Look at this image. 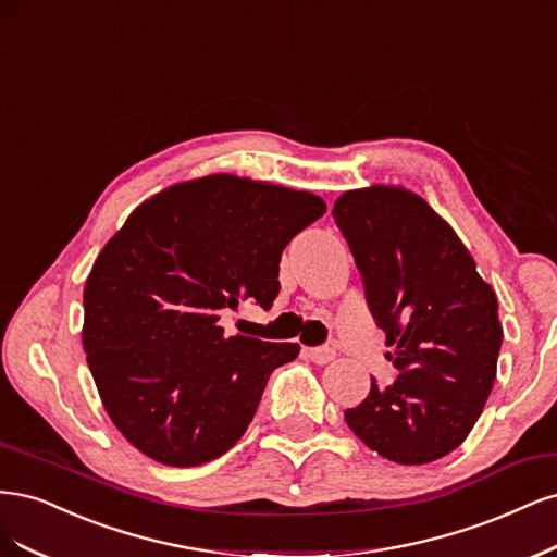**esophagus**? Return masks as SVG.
<instances>
[{"mask_svg":"<svg viewBox=\"0 0 557 557\" xmlns=\"http://www.w3.org/2000/svg\"><path fill=\"white\" fill-rule=\"evenodd\" d=\"M305 356H308L310 361L317 366H326L335 358V351L329 347H310V349H305Z\"/></svg>","mask_w":557,"mask_h":557,"instance_id":"34e87169","label":"esophagus"}]
</instances>
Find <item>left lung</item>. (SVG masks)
Listing matches in <instances>:
<instances>
[{"mask_svg": "<svg viewBox=\"0 0 557 557\" xmlns=\"http://www.w3.org/2000/svg\"><path fill=\"white\" fill-rule=\"evenodd\" d=\"M398 380L345 411L354 435L398 465L448 456L470 435L497 374L493 286L454 226L400 185L345 191L333 206Z\"/></svg>", "mask_w": 557, "mask_h": 557, "instance_id": "8db88e82", "label": "left lung"}]
</instances>
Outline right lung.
I'll return each mask as SVG.
<instances>
[{
  "label": "right lung",
  "instance_id": "add662e5",
  "mask_svg": "<svg viewBox=\"0 0 557 557\" xmlns=\"http://www.w3.org/2000/svg\"><path fill=\"white\" fill-rule=\"evenodd\" d=\"M326 212L302 189L212 173L143 201L103 245L83 292V349L101 405L143 456L194 468L252 423L296 343L224 335L220 317L280 292L282 249Z\"/></svg>",
  "mask_w": 557,
  "mask_h": 557
}]
</instances>
